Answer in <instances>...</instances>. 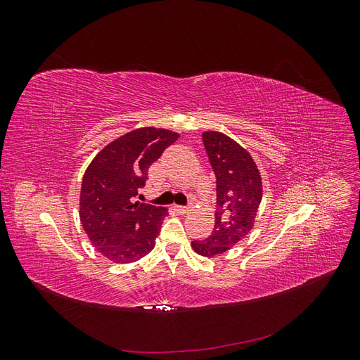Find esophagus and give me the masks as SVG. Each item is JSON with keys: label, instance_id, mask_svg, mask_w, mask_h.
<instances>
[{"label": "esophagus", "instance_id": "obj_1", "mask_svg": "<svg viewBox=\"0 0 360 360\" xmlns=\"http://www.w3.org/2000/svg\"><path fill=\"white\" fill-rule=\"evenodd\" d=\"M174 209H176L180 214H184V213H188L189 207H186V205H174Z\"/></svg>", "mask_w": 360, "mask_h": 360}]
</instances>
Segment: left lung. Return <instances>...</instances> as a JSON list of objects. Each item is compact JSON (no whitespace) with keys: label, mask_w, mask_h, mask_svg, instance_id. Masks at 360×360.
<instances>
[{"label":"left lung","mask_w":360,"mask_h":360,"mask_svg":"<svg viewBox=\"0 0 360 360\" xmlns=\"http://www.w3.org/2000/svg\"><path fill=\"white\" fill-rule=\"evenodd\" d=\"M202 143L216 176L214 228L192 248L202 257L226 252L252 230L263 197L261 176L255 162L234 139L219 132H204Z\"/></svg>","instance_id":"8db88e82"}]
</instances>
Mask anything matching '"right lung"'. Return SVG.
<instances>
[{
    "instance_id": "1",
    "label": "right lung",
    "mask_w": 360,
    "mask_h": 360,
    "mask_svg": "<svg viewBox=\"0 0 360 360\" xmlns=\"http://www.w3.org/2000/svg\"><path fill=\"white\" fill-rule=\"evenodd\" d=\"M177 138L167 129H136L108 144L86 168L81 224L97 250L114 263H134L155 248L168 210L135 200L151 163Z\"/></svg>"
}]
</instances>
